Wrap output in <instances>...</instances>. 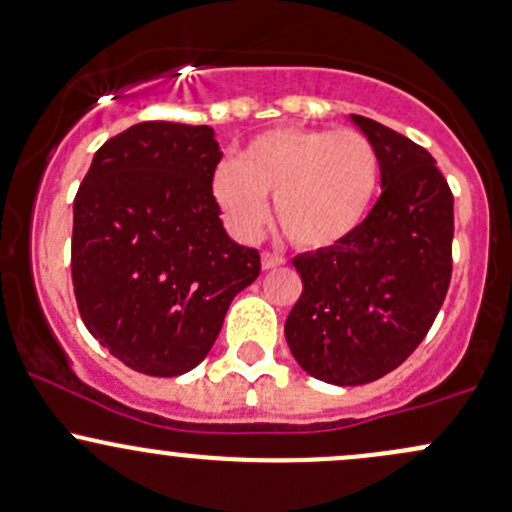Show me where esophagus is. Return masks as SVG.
I'll use <instances>...</instances> for the list:
<instances>
[{
  "mask_svg": "<svg viewBox=\"0 0 512 512\" xmlns=\"http://www.w3.org/2000/svg\"><path fill=\"white\" fill-rule=\"evenodd\" d=\"M261 263H263V268H278V266H283L285 263V256H280V254H273V251H263L261 254Z\"/></svg>",
  "mask_w": 512,
  "mask_h": 512,
  "instance_id": "1",
  "label": "esophagus"
}]
</instances>
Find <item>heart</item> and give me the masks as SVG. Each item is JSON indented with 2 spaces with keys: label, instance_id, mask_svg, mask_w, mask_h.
Listing matches in <instances>:
<instances>
[{
  "label": "heart",
  "instance_id": "b5f03b06",
  "mask_svg": "<svg viewBox=\"0 0 512 512\" xmlns=\"http://www.w3.org/2000/svg\"><path fill=\"white\" fill-rule=\"evenodd\" d=\"M378 178V151L361 131L280 126L214 170L212 192L239 234L261 232L276 197L283 234L300 249H327L364 222Z\"/></svg>",
  "mask_w": 512,
  "mask_h": 512
}]
</instances>
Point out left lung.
I'll return each mask as SVG.
<instances>
[{
	"instance_id": "left-lung-1",
	"label": "left lung",
	"mask_w": 512,
	"mask_h": 512,
	"mask_svg": "<svg viewBox=\"0 0 512 512\" xmlns=\"http://www.w3.org/2000/svg\"><path fill=\"white\" fill-rule=\"evenodd\" d=\"M378 151L383 192L339 244L293 258L302 295L285 339L310 376L364 386L395 371L430 332L452 280L454 195L408 136L354 114Z\"/></svg>"
}]
</instances>
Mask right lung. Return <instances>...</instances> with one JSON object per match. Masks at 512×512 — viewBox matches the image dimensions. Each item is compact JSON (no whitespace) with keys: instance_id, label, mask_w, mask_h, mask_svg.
<instances>
[{"instance_id":"1","label":"right lung","mask_w":512,"mask_h":512,"mask_svg":"<svg viewBox=\"0 0 512 512\" xmlns=\"http://www.w3.org/2000/svg\"><path fill=\"white\" fill-rule=\"evenodd\" d=\"M210 126L141 122L92 158L73 207L70 271L85 327L109 354L170 378L210 354L261 256L232 241L212 195Z\"/></svg>"}]
</instances>
